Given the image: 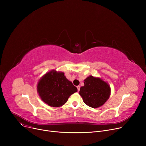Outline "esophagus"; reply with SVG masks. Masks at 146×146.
Segmentation results:
<instances>
[{
    "mask_svg": "<svg viewBox=\"0 0 146 146\" xmlns=\"http://www.w3.org/2000/svg\"><path fill=\"white\" fill-rule=\"evenodd\" d=\"M77 88H78V91H79V90H80V86H77Z\"/></svg>",
    "mask_w": 146,
    "mask_h": 146,
    "instance_id": "1",
    "label": "esophagus"
}]
</instances>
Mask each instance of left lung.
<instances>
[{
    "instance_id": "1",
    "label": "left lung",
    "mask_w": 146,
    "mask_h": 146,
    "mask_svg": "<svg viewBox=\"0 0 146 146\" xmlns=\"http://www.w3.org/2000/svg\"><path fill=\"white\" fill-rule=\"evenodd\" d=\"M79 94L88 106L96 108L102 106L109 99L111 88L106 82L99 78L90 76L84 80Z\"/></svg>"
}]
</instances>
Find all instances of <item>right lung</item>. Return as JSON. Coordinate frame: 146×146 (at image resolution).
I'll return each instance as SVG.
<instances>
[{"label":"right lung","instance_id":"add662e5","mask_svg":"<svg viewBox=\"0 0 146 146\" xmlns=\"http://www.w3.org/2000/svg\"><path fill=\"white\" fill-rule=\"evenodd\" d=\"M78 89L63 72L52 70L44 75L37 85V92L42 101L52 107H60L67 102Z\"/></svg>","mask_w":146,"mask_h":146}]
</instances>
